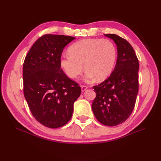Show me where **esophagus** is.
<instances>
[{
    "mask_svg": "<svg viewBox=\"0 0 161 161\" xmlns=\"http://www.w3.org/2000/svg\"><path fill=\"white\" fill-rule=\"evenodd\" d=\"M80 87H81V91L83 92V91H86V89H87V86H85V85H81L80 86Z\"/></svg>",
    "mask_w": 161,
    "mask_h": 161,
    "instance_id": "obj_1",
    "label": "esophagus"
}]
</instances>
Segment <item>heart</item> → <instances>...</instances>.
I'll return each instance as SVG.
<instances>
[{
    "instance_id": "1",
    "label": "heart",
    "mask_w": 161,
    "mask_h": 161,
    "mask_svg": "<svg viewBox=\"0 0 161 161\" xmlns=\"http://www.w3.org/2000/svg\"><path fill=\"white\" fill-rule=\"evenodd\" d=\"M117 58L114 43L107 39H83L73 43L69 52L63 53L60 66L70 79H76L86 69L85 80H103L113 70ZM84 66H83V64Z\"/></svg>"
}]
</instances>
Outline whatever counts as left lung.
Here are the masks:
<instances>
[{
    "instance_id": "1",
    "label": "left lung",
    "mask_w": 161,
    "mask_h": 161,
    "mask_svg": "<svg viewBox=\"0 0 161 161\" xmlns=\"http://www.w3.org/2000/svg\"><path fill=\"white\" fill-rule=\"evenodd\" d=\"M117 46L118 58L110 76L94 86L97 93L92 103L95 118L102 124L115 126L123 123L132 112L138 92L139 62L133 47L115 34H105Z\"/></svg>"
}]
</instances>
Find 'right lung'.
<instances>
[{
    "mask_svg": "<svg viewBox=\"0 0 161 161\" xmlns=\"http://www.w3.org/2000/svg\"><path fill=\"white\" fill-rule=\"evenodd\" d=\"M75 37L46 34L33 43L23 67V92L36 119L50 128L69 122L81 93L76 82L60 69L65 46Z\"/></svg>",
    "mask_w": 161,
    "mask_h": 161,
    "instance_id": "add662e5",
    "label": "right lung"
}]
</instances>
